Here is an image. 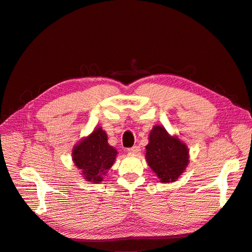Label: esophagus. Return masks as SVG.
<instances>
[{
	"label": "esophagus",
	"instance_id": "34e87169",
	"mask_svg": "<svg viewBox=\"0 0 252 252\" xmlns=\"http://www.w3.org/2000/svg\"><path fill=\"white\" fill-rule=\"evenodd\" d=\"M140 147L139 146H132L130 148H128V152L129 154H139L140 152Z\"/></svg>",
	"mask_w": 252,
	"mask_h": 252
}]
</instances>
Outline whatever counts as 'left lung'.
Instances as JSON below:
<instances>
[{
	"instance_id": "8db88e82",
	"label": "left lung",
	"mask_w": 252,
	"mask_h": 252,
	"mask_svg": "<svg viewBox=\"0 0 252 252\" xmlns=\"http://www.w3.org/2000/svg\"><path fill=\"white\" fill-rule=\"evenodd\" d=\"M187 146L172 138L162 126H155L146 146V159L163 183L177 181L189 162Z\"/></svg>"
}]
</instances>
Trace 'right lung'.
Instances as JSON below:
<instances>
[{
  "label": "right lung",
  "mask_w": 252,
  "mask_h": 252,
  "mask_svg": "<svg viewBox=\"0 0 252 252\" xmlns=\"http://www.w3.org/2000/svg\"><path fill=\"white\" fill-rule=\"evenodd\" d=\"M117 154V150L108 144L106 132L102 128H96L73 148L72 158L82 170L84 179L98 183L112 166Z\"/></svg>",
  "instance_id": "obj_1"
}]
</instances>
